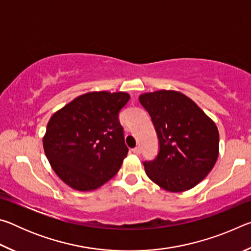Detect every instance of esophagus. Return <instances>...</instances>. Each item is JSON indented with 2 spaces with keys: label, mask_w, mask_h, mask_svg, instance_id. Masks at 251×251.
Listing matches in <instances>:
<instances>
[{
  "label": "esophagus",
  "mask_w": 251,
  "mask_h": 251,
  "mask_svg": "<svg viewBox=\"0 0 251 251\" xmlns=\"http://www.w3.org/2000/svg\"><path fill=\"white\" fill-rule=\"evenodd\" d=\"M131 151H133L135 155H139V154H141V148L135 147V148H133V150H131Z\"/></svg>",
  "instance_id": "esophagus-1"
}]
</instances>
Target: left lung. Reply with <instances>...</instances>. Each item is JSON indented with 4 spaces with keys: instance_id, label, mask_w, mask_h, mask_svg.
Returning a JSON list of instances; mask_svg holds the SVG:
<instances>
[{
    "instance_id": "8db88e82",
    "label": "left lung",
    "mask_w": 251,
    "mask_h": 251,
    "mask_svg": "<svg viewBox=\"0 0 251 251\" xmlns=\"http://www.w3.org/2000/svg\"><path fill=\"white\" fill-rule=\"evenodd\" d=\"M159 141L154 160L144 161L150 179L172 193L196 186L215 166L219 133L214 122L189 97L176 91L139 96Z\"/></svg>"
}]
</instances>
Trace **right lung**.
<instances>
[{"label": "right lung", "instance_id": "obj_1", "mask_svg": "<svg viewBox=\"0 0 251 251\" xmlns=\"http://www.w3.org/2000/svg\"><path fill=\"white\" fill-rule=\"evenodd\" d=\"M128 100L125 92H91L53 114L43 137L44 151L66 185L94 190L120 171L128 148L118 114Z\"/></svg>", "mask_w": 251, "mask_h": 251}]
</instances>
